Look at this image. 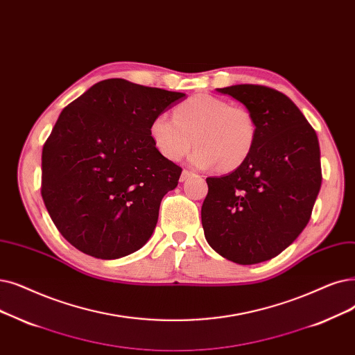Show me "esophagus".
<instances>
[{
  "label": "esophagus",
  "instance_id": "obj_1",
  "mask_svg": "<svg viewBox=\"0 0 355 355\" xmlns=\"http://www.w3.org/2000/svg\"><path fill=\"white\" fill-rule=\"evenodd\" d=\"M191 175H194L191 171H189V169H184V171L181 173V177H180V181H186L189 180Z\"/></svg>",
  "mask_w": 355,
  "mask_h": 355
}]
</instances>
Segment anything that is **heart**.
I'll list each match as a JSON object with an SVG mask.
<instances>
[{
    "label": "heart",
    "instance_id": "1",
    "mask_svg": "<svg viewBox=\"0 0 355 355\" xmlns=\"http://www.w3.org/2000/svg\"><path fill=\"white\" fill-rule=\"evenodd\" d=\"M257 121L242 105L210 94H194L180 103L174 119L162 113L149 126L150 139L169 161H180L193 146L191 155L197 166L218 165L223 173L239 168L257 142Z\"/></svg>",
    "mask_w": 355,
    "mask_h": 355
}]
</instances>
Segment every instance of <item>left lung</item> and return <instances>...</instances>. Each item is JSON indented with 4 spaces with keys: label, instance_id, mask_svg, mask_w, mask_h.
I'll return each mask as SVG.
<instances>
[{
    "label": "left lung",
    "instance_id": "8db88e82",
    "mask_svg": "<svg viewBox=\"0 0 355 355\" xmlns=\"http://www.w3.org/2000/svg\"><path fill=\"white\" fill-rule=\"evenodd\" d=\"M241 101L257 121V142L234 173L206 178L202 206L206 241L236 264L283 252L311 219L322 184L318 136L283 92L266 85L218 88Z\"/></svg>",
    "mask_w": 355,
    "mask_h": 355
}]
</instances>
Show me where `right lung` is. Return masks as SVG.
I'll return each instance as SVG.
<instances>
[{"label": "right lung", "instance_id": "1", "mask_svg": "<svg viewBox=\"0 0 355 355\" xmlns=\"http://www.w3.org/2000/svg\"><path fill=\"white\" fill-rule=\"evenodd\" d=\"M182 92L104 80L68 104L42 150V197L72 246L126 257L150 238L181 166L161 155L149 126Z\"/></svg>", "mask_w": 355, "mask_h": 355}]
</instances>
